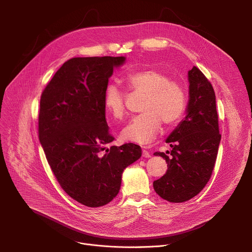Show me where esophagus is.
Here are the masks:
<instances>
[{
  "label": "esophagus",
  "mask_w": 252,
  "mask_h": 252,
  "mask_svg": "<svg viewBox=\"0 0 252 252\" xmlns=\"http://www.w3.org/2000/svg\"><path fill=\"white\" fill-rule=\"evenodd\" d=\"M148 147H142V157L143 158H151V154L148 150Z\"/></svg>",
  "instance_id": "obj_1"
}]
</instances>
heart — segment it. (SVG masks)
Wrapping results in <instances>:
<instances>
[{
	"instance_id": "1",
	"label": "heart",
	"mask_w": 252,
	"mask_h": 252,
	"mask_svg": "<svg viewBox=\"0 0 252 252\" xmlns=\"http://www.w3.org/2000/svg\"><path fill=\"white\" fill-rule=\"evenodd\" d=\"M125 83L130 94H145L140 110L124 127L121 137L126 141L147 145L152 142L161 127L177 124L187 110V93L176 80L170 79L165 71L149 67L132 71L125 77ZM126 93L117 84H109L103 93L104 110L116 120L126 115Z\"/></svg>"
}]
</instances>
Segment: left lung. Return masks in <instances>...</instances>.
<instances>
[{"label":"left lung","instance_id":"1","mask_svg":"<svg viewBox=\"0 0 252 252\" xmlns=\"http://www.w3.org/2000/svg\"><path fill=\"white\" fill-rule=\"evenodd\" d=\"M189 101L188 115L167 137L172 150L157 152L167 163V170L154 182L156 192L170 202H184L198 194L211 177L221 134L214 90L193 66L189 71Z\"/></svg>","mask_w":252,"mask_h":252}]
</instances>
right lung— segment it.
Here are the masks:
<instances>
[{
  "label": "right lung",
  "instance_id": "obj_1",
  "mask_svg": "<svg viewBox=\"0 0 252 252\" xmlns=\"http://www.w3.org/2000/svg\"><path fill=\"white\" fill-rule=\"evenodd\" d=\"M124 57L67 60L41 95L39 139L61 188L78 202L98 207L120 191L124 169L141 157L134 143L106 149L115 137L105 121L103 93Z\"/></svg>",
  "mask_w": 252,
  "mask_h": 252
}]
</instances>
